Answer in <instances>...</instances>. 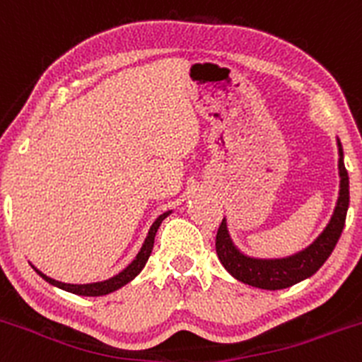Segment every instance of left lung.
Listing matches in <instances>:
<instances>
[{
    "mask_svg": "<svg viewBox=\"0 0 362 362\" xmlns=\"http://www.w3.org/2000/svg\"><path fill=\"white\" fill-rule=\"evenodd\" d=\"M336 144H338L339 155L338 200H336L329 223L306 248L299 250L292 255L280 257V259H260V257L246 255L232 241L227 218H223L216 234V253L225 269L235 280L252 285V287L264 288V291H281V288L292 287V285L313 276L320 269L322 264L329 259L339 235H341L343 227H345V218L350 202L349 173H346L345 163H343V148L338 137H336Z\"/></svg>",
    "mask_w": 362,
    "mask_h": 362,
    "instance_id": "1",
    "label": "left lung"
}]
</instances>
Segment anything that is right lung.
Here are the masks:
<instances>
[{
  "mask_svg": "<svg viewBox=\"0 0 362 362\" xmlns=\"http://www.w3.org/2000/svg\"><path fill=\"white\" fill-rule=\"evenodd\" d=\"M173 213V209L170 211H165L163 214H160L158 218H156L155 221H153V225L149 227V232L148 235H146L144 243H142L141 250H139L137 257H135L134 260H132L130 264H128L127 267H124L121 273H117L116 276L109 278V280H103V281H95V284H82V285H77V284H63V281H58L54 280V278L47 276V274L42 273L40 269H37L35 266L33 267L35 271H37L38 274H40L42 278H44L47 284L54 285V287L61 288V291H66V292H71V294H77V296H84V298H98V296H107L110 294V292L117 291V288L124 287L127 284H130L132 280H134L135 276H137L139 273H141L142 269H144L146 262H148L149 255H151V250H153V245H155V235H156V230H158V227L162 225V221L165 220L169 214Z\"/></svg>",
  "mask_w": 362,
  "mask_h": 362,
  "instance_id": "add662e5",
  "label": "right lung"
}]
</instances>
